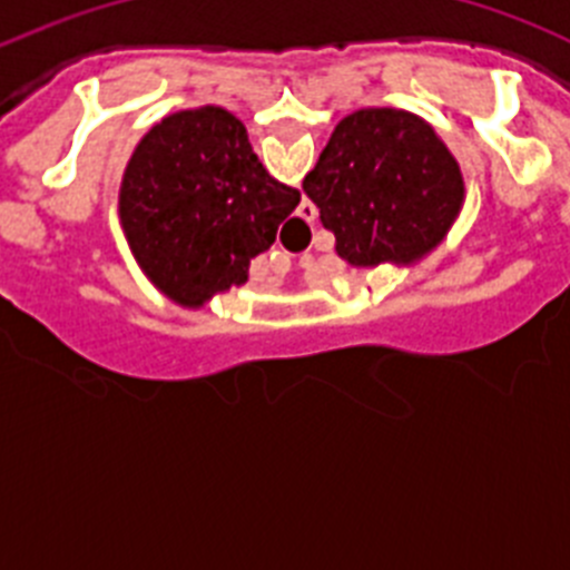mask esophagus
<instances>
[{"label":"esophagus","mask_w":570,"mask_h":570,"mask_svg":"<svg viewBox=\"0 0 570 570\" xmlns=\"http://www.w3.org/2000/svg\"><path fill=\"white\" fill-rule=\"evenodd\" d=\"M299 216L305 219V223H314L316 219V205L314 203H302L299 205Z\"/></svg>","instance_id":"34e87169"}]
</instances>
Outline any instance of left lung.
I'll list each match as a JSON object with an SVG mask.
<instances>
[{
	"mask_svg": "<svg viewBox=\"0 0 570 570\" xmlns=\"http://www.w3.org/2000/svg\"><path fill=\"white\" fill-rule=\"evenodd\" d=\"M302 190L354 268L422 259L445 239L465 199L448 145L425 119L396 108L347 114Z\"/></svg>",
	"mask_w": 570,
	"mask_h": 570,
	"instance_id": "8db88e82",
	"label": "left lung"
}]
</instances>
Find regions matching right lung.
Returning <instances> with one entry per match:
<instances>
[{"label": "right lung", "mask_w": 570, "mask_h": 570, "mask_svg": "<svg viewBox=\"0 0 570 570\" xmlns=\"http://www.w3.org/2000/svg\"><path fill=\"white\" fill-rule=\"evenodd\" d=\"M299 205L262 168L225 108L179 110L139 139L119 188V223L142 274L183 308L248 282ZM291 223V219H288Z\"/></svg>", "instance_id": "1"}]
</instances>
